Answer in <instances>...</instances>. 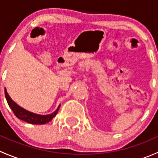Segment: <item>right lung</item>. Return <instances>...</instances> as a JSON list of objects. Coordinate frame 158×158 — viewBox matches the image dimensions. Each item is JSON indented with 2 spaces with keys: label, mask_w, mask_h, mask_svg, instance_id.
I'll return each instance as SVG.
<instances>
[{
  "label": "right lung",
  "mask_w": 158,
  "mask_h": 158,
  "mask_svg": "<svg viewBox=\"0 0 158 158\" xmlns=\"http://www.w3.org/2000/svg\"><path fill=\"white\" fill-rule=\"evenodd\" d=\"M4 92H5V97L7 103H8V106H10V108L13 111V112L14 113L16 117L18 118L20 120L27 122V123L34 124V125H44V124L47 123V122H50L56 115L57 112L60 109V105L57 108V109L54 112H52V114H46V115L35 114V113L31 112V111H29L27 110L24 109L23 108L20 107L15 102L13 101L12 98H10V95L7 93L6 89H4Z\"/></svg>",
  "instance_id": "obj_1"
}]
</instances>
